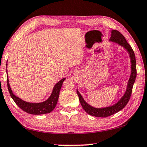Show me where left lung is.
<instances>
[{
    "label": "left lung",
    "instance_id": "1",
    "mask_svg": "<svg viewBox=\"0 0 147 147\" xmlns=\"http://www.w3.org/2000/svg\"><path fill=\"white\" fill-rule=\"evenodd\" d=\"M109 40L120 44V46H123L129 53L130 59H131V75H130V78L129 80H128L127 90L125 91L124 95L119 100V101H118V103H116L114 105L111 107H107L101 109L94 108V107H92L89 104L86 103L84 100L82 95H80V93L77 90L79 101H80L81 105H82L84 110L88 114H89L90 115L95 116V117H107V116H111L114 115V114L118 113V111H121L122 109L124 108L125 105L127 104L128 101H129L130 97H131L133 86L134 84L137 75L136 59V56H135V53L131 46L127 43L125 37L119 31H116V30H113L111 32V36Z\"/></svg>",
    "mask_w": 147,
    "mask_h": 147
}]
</instances>
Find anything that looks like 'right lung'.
Wrapping results in <instances>:
<instances>
[{
  "instance_id": "add662e5",
  "label": "right lung",
  "mask_w": 147,
  "mask_h": 147,
  "mask_svg": "<svg viewBox=\"0 0 147 147\" xmlns=\"http://www.w3.org/2000/svg\"><path fill=\"white\" fill-rule=\"evenodd\" d=\"M65 80V78L61 79L54 86L52 94L46 101L38 103H29V102L23 101L22 99L16 96L13 94L10 84H9L8 76H7V86H8V89L11 97L22 110L29 114H31V115H44V114L50 113L56 106L58 98H59L60 90H61L63 82Z\"/></svg>"
}]
</instances>
